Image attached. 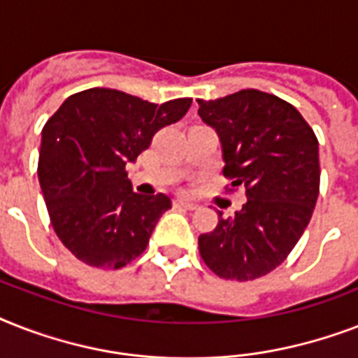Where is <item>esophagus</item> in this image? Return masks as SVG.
<instances>
[{"label":"esophagus","mask_w":358,"mask_h":358,"mask_svg":"<svg viewBox=\"0 0 358 358\" xmlns=\"http://www.w3.org/2000/svg\"><path fill=\"white\" fill-rule=\"evenodd\" d=\"M174 208H178V210H189V212H193V210H196V204L195 202L191 201H174Z\"/></svg>","instance_id":"1"}]
</instances>
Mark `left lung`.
I'll list each match as a JSON object with an SVG mask.
<instances>
[{"label": "left lung", "mask_w": 358, "mask_h": 358, "mask_svg": "<svg viewBox=\"0 0 358 358\" xmlns=\"http://www.w3.org/2000/svg\"><path fill=\"white\" fill-rule=\"evenodd\" d=\"M199 115L217 129L224 178L243 187L236 217L219 212L217 227L199 236L204 264L227 280H255L282 264L320 195L317 137L297 109L269 92L243 89L199 100Z\"/></svg>", "instance_id": "1"}]
</instances>
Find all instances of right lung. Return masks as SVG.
Segmentation results:
<instances>
[{
    "instance_id": "right-lung-1",
    "label": "right lung",
    "mask_w": 358,
    "mask_h": 358,
    "mask_svg": "<svg viewBox=\"0 0 358 358\" xmlns=\"http://www.w3.org/2000/svg\"><path fill=\"white\" fill-rule=\"evenodd\" d=\"M189 106L191 98L157 106L94 87L66 98L48 119L36 173L50 223L78 260L120 269L145 252L171 199L134 193L126 163Z\"/></svg>"
}]
</instances>
